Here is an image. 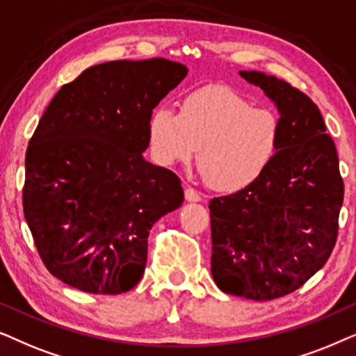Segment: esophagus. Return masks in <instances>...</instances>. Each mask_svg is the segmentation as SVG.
Here are the masks:
<instances>
[{
    "mask_svg": "<svg viewBox=\"0 0 356 356\" xmlns=\"http://www.w3.org/2000/svg\"><path fill=\"white\" fill-rule=\"evenodd\" d=\"M184 195H186V200H188V202H200L202 200L200 193H198L195 188L191 187V186L186 187V191H184Z\"/></svg>",
    "mask_w": 356,
    "mask_h": 356,
    "instance_id": "34e87169",
    "label": "esophagus"
}]
</instances>
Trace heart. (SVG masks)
I'll return each mask as SVG.
<instances>
[{"instance_id":"heart-1","label":"heart","mask_w":356,"mask_h":356,"mask_svg":"<svg viewBox=\"0 0 356 356\" xmlns=\"http://www.w3.org/2000/svg\"><path fill=\"white\" fill-rule=\"evenodd\" d=\"M278 113L225 86H205L182 99L181 112L159 106L148 118V140L159 164L187 163L197 153L203 181L238 192L264 175L282 146Z\"/></svg>"}]
</instances>
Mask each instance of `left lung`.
<instances>
[{"label":"left lung","instance_id":"left-lung-1","mask_svg":"<svg viewBox=\"0 0 356 356\" xmlns=\"http://www.w3.org/2000/svg\"><path fill=\"white\" fill-rule=\"evenodd\" d=\"M277 104L282 146L264 175L210 202L211 275L225 293L268 301L324 267L339 236L343 179L319 107L283 79L241 71Z\"/></svg>","mask_w":356,"mask_h":356}]
</instances>
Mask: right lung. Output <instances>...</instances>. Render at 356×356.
Masks as SVG:
<instances>
[{
  "label": "right lung",
  "instance_id": "obj_1",
  "mask_svg": "<svg viewBox=\"0 0 356 356\" xmlns=\"http://www.w3.org/2000/svg\"><path fill=\"white\" fill-rule=\"evenodd\" d=\"M187 76L164 58L107 61L63 84L26 151L24 216L47 270L94 295L143 277L151 226L182 205L181 179L146 163L148 118Z\"/></svg>",
  "mask_w": 356,
  "mask_h": 356
}]
</instances>
